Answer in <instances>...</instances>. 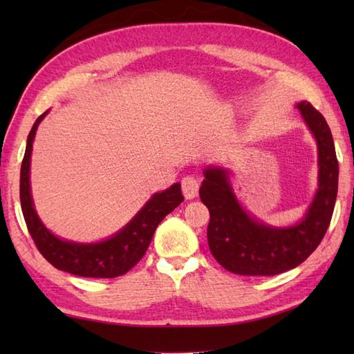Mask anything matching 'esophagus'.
I'll list each match as a JSON object with an SVG mask.
<instances>
[{"label": "esophagus", "mask_w": 354, "mask_h": 354, "mask_svg": "<svg viewBox=\"0 0 354 354\" xmlns=\"http://www.w3.org/2000/svg\"><path fill=\"white\" fill-rule=\"evenodd\" d=\"M181 189L185 199H194L199 193V179L193 175L184 176L181 181Z\"/></svg>", "instance_id": "obj_1"}]
</instances>
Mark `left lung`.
Segmentation results:
<instances>
[{
	"label": "left lung",
	"mask_w": 354,
	"mask_h": 354,
	"mask_svg": "<svg viewBox=\"0 0 354 354\" xmlns=\"http://www.w3.org/2000/svg\"><path fill=\"white\" fill-rule=\"evenodd\" d=\"M318 145V190L297 225L275 228L248 214L232 193L228 171L208 167L199 189L209 212L208 246L221 266L239 275H277L297 268L321 243L332 221L337 194L335 142L321 112L309 102L297 104Z\"/></svg>",
	"instance_id": "8db88e82"
}]
</instances>
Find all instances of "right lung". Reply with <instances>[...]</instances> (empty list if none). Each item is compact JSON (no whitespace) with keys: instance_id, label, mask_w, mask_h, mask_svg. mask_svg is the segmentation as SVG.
I'll list each match as a JSON object with an SVG mask.
<instances>
[{"instance_id":"right-lung-1","label":"right lung","mask_w":354,"mask_h":354,"mask_svg":"<svg viewBox=\"0 0 354 354\" xmlns=\"http://www.w3.org/2000/svg\"><path fill=\"white\" fill-rule=\"evenodd\" d=\"M47 114L48 111L37 117L30 131L24 160L21 164L19 199L30 236L44 259L65 272L89 278H115L123 275L146 254L160 222L184 201L181 184H173L170 189L155 193L123 230L103 242L76 243L59 239L41 222L30 193V158L33 140L37 126Z\"/></svg>"}]
</instances>
